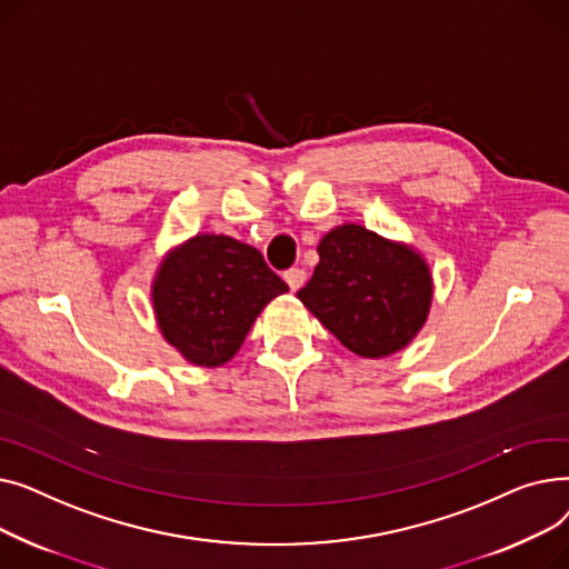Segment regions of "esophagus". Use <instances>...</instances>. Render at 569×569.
Masks as SVG:
<instances>
[{
	"label": "esophagus",
	"mask_w": 569,
	"mask_h": 569,
	"mask_svg": "<svg viewBox=\"0 0 569 569\" xmlns=\"http://www.w3.org/2000/svg\"><path fill=\"white\" fill-rule=\"evenodd\" d=\"M283 279H286V283H288V288H290L292 292H297V290H300V288L305 286L307 274H305V269H288V272H283Z\"/></svg>",
	"instance_id": "1"
}]
</instances>
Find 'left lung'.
Here are the masks:
<instances>
[{"label":"left lung","instance_id":"1","mask_svg":"<svg viewBox=\"0 0 569 569\" xmlns=\"http://www.w3.org/2000/svg\"><path fill=\"white\" fill-rule=\"evenodd\" d=\"M300 302L350 352L380 360L403 350L422 330L431 300V269L420 251L357 223L327 232Z\"/></svg>","mask_w":569,"mask_h":569}]
</instances>
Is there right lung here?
<instances>
[{
  "mask_svg": "<svg viewBox=\"0 0 569 569\" xmlns=\"http://www.w3.org/2000/svg\"><path fill=\"white\" fill-rule=\"evenodd\" d=\"M286 290L258 249L200 232L157 267L152 307L163 339L187 362L214 369L232 360L260 311Z\"/></svg>",
  "mask_w": 569,
  "mask_h": 569,
  "instance_id": "1",
  "label": "right lung"
}]
</instances>
